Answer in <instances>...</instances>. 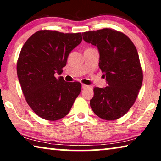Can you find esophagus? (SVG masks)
I'll list each match as a JSON object with an SVG mask.
<instances>
[{"instance_id": "esophagus-1", "label": "esophagus", "mask_w": 161, "mask_h": 161, "mask_svg": "<svg viewBox=\"0 0 161 161\" xmlns=\"http://www.w3.org/2000/svg\"><path fill=\"white\" fill-rule=\"evenodd\" d=\"M89 87V86L86 84H82V89H86V88Z\"/></svg>"}]
</instances>
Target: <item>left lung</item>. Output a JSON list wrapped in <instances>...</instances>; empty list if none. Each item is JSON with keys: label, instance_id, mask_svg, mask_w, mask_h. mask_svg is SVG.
<instances>
[{"label": "left lung", "instance_id": "1", "mask_svg": "<svg viewBox=\"0 0 161 161\" xmlns=\"http://www.w3.org/2000/svg\"><path fill=\"white\" fill-rule=\"evenodd\" d=\"M83 39L97 47L99 67L108 83L105 88H94L90 106L103 119H119L133 106L142 87L137 50L129 37L111 28L84 32Z\"/></svg>", "mask_w": 161, "mask_h": 161}]
</instances>
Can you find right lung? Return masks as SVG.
Listing matches in <instances>:
<instances>
[{
    "instance_id": "add662e5",
    "label": "right lung",
    "mask_w": 161,
    "mask_h": 161,
    "mask_svg": "<svg viewBox=\"0 0 161 161\" xmlns=\"http://www.w3.org/2000/svg\"><path fill=\"white\" fill-rule=\"evenodd\" d=\"M81 41V33L41 30L22 47L17 63L22 91L31 108L44 119L64 117L80 94V83L66 82L55 74L62 73L68 56Z\"/></svg>"
}]
</instances>
